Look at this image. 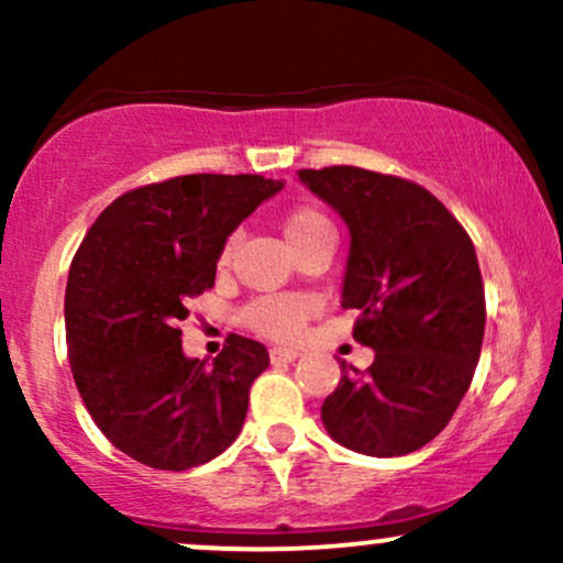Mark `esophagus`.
Listing matches in <instances>:
<instances>
[{"label":"esophagus","instance_id":"34e87169","mask_svg":"<svg viewBox=\"0 0 563 563\" xmlns=\"http://www.w3.org/2000/svg\"><path fill=\"white\" fill-rule=\"evenodd\" d=\"M296 357H299L296 349H283V346L269 349V360H273V363H294Z\"/></svg>","mask_w":563,"mask_h":563}]
</instances>
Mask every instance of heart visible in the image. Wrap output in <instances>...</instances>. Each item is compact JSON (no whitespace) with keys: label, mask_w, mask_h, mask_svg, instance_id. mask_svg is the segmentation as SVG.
<instances>
[{"label":"heart","mask_w":563,"mask_h":563,"mask_svg":"<svg viewBox=\"0 0 563 563\" xmlns=\"http://www.w3.org/2000/svg\"><path fill=\"white\" fill-rule=\"evenodd\" d=\"M290 249L299 251L301 245L318 241L322 235H333L331 219L314 206H296L286 214L283 222ZM232 256V241L224 243L219 262L228 264ZM309 318V303L299 296H260L243 309V322L251 331L267 335V339L288 341L301 333L303 322Z\"/></svg>","instance_id":"heart-1"}]
</instances>
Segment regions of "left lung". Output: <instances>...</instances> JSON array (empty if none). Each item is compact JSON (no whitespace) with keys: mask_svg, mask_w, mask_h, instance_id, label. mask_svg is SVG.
I'll use <instances>...</instances> for the list:
<instances>
[{"mask_svg":"<svg viewBox=\"0 0 563 563\" xmlns=\"http://www.w3.org/2000/svg\"><path fill=\"white\" fill-rule=\"evenodd\" d=\"M299 179L346 222L341 307L357 309L354 339L376 360L344 365L322 423L344 448L394 457L429 444L461 405L479 363L484 283L455 217L410 179L328 166Z\"/></svg>","mask_w":563,"mask_h":563,"instance_id":"8db88e82","label":"left lung"}]
</instances>
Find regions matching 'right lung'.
<instances>
[{
    "mask_svg": "<svg viewBox=\"0 0 563 563\" xmlns=\"http://www.w3.org/2000/svg\"><path fill=\"white\" fill-rule=\"evenodd\" d=\"M283 183L185 174L115 198L89 228L66 286L76 386L113 448L161 471L209 463L241 434L264 344L230 333L214 363L185 357L179 320L214 286L232 230Z\"/></svg>",
    "mask_w": 563,
    "mask_h": 563,
    "instance_id": "1",
    "label": "right lung"
}]
</instances>
